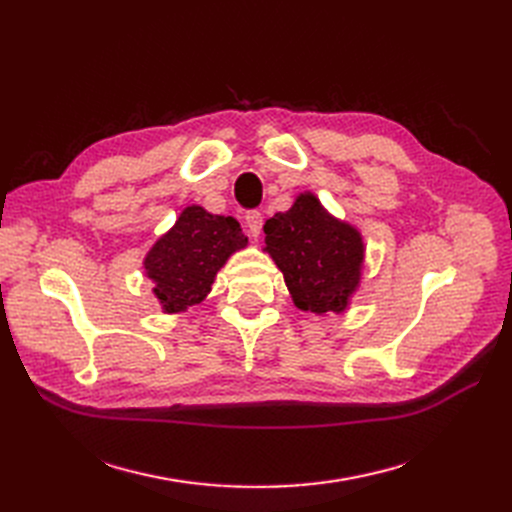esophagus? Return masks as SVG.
Instances as JSON below:
<instances>
[{"mask_svg": "<svg viewBox=\"0 0 512 512\" xmlns=\"http://www.w3.org/2000/svg\"><path fill=\"white\" fill-rule=\"evenodd\" d=\"M262 213L260 211H247V215H245V224H247V228H250V235L252 237H258L260 235V230H262Z\"/></svg>", "mask_w": 512, "mask_h": 512, "instance_id": "1", "label": "esophagus"}]
</instances>
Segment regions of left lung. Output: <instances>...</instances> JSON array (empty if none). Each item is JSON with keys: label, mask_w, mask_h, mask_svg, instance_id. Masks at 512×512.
Returning a JSON list of instances; mask_svg holds the SVG:
<instances>
[{"label": "left lung", "mask_w": 512, "mask_h": 512, "mask_svg": "<svg viewBox=\"0 0 512 512\" xmlns=\"http://www.w3.org/2000/svg\"><path fill=\"white\" fill-rule=\"evenodd\" d=\"M265 250L284 273L292 301L318 316L342 314L359 288L365 245L354 226L333 218L305 192L265 224Z\"/></svg>", "instance_id": "left-lung-1"}]
</instances>
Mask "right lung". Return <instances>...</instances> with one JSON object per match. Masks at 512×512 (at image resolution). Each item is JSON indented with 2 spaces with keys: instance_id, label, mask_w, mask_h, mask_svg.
<instances>
[{
  "instance_id": "1",
  "label": "right lung",
  "mask_w": 512,
  "mask_h": 512,
  "mask_svg": "<svg viewBox=\"0 0 512 512\" xmlns=\"http://www.w3.org/2000/svg\"><path fill=\"white\" fill-rule=\"evenodd\" d=\"M245 245L247 237L235 218L213 215L198 205L185 207L143 262L164 314L185 312L203 301L211 292L215 273Z\"/></svg>"
}]
</instances>
